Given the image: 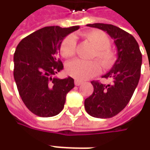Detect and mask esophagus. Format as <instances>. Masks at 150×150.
Masks as SVG:
<instances>
[{
	"mask_svg": "<svg viewBox=\"0 0 150 150\" xmlns=\"http://www.w3.org/2000/svg\"><path fill=\"white\" fill-rule=\"evenodd\" d=\"M74 83H75V85H76V86H80L81 84L83 83V82H82V81H79V80H77V79H76V80H75V82H74Z\"/></svg>",
	"mask_w": 150,
	"mask_h": 150,
	"instance_id": "esophagus-1",
	"label": "esophagus"
}]
</instances>
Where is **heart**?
<instances>
[{
  "label": "heart",
  "instance_id": "1",
  "mask_svg": "<svg viewBox=\"0 0 150 150\" xmlns=\"http://www.w3.org/2000/svg\"><path fill=\"white\" fill-rule=\"evenodd\" d=\"M85 39L91 42L95 48L93 57H96L104 67L112 66L115 61V55L110 48V40L99 30H93L83 34ZM76 39L69 35L64 38L60 45V53L64 58H70L76 52ZM67 73L77 80H86L98 74L100 66L97 61H83L76 59L69 62L66 66Z\"/></svg>",
  "mask_w": 150,
  "mask_h": 150
}]
</instances>
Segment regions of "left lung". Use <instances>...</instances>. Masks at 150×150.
<instances>
[{
    "instance_id": "1",
    "label": "left lung",
    "mask_w": 150,
    "mask_h": 150,
    "mask_svg": "<svg viewBox=\"0 0 150 150\" xmlns=\"http://www.w3.org/2000/svg\"><path fill=\"white\" fill-rule=\"evenodd\" d=\"M88 26L106 32L114 40L117 60L102 78H110V84L92 81L93 93L84 101L87 112L99 118H112L129 103L140 78L142 54L139 44L131 34L111 24L94 23Z\"/></svg>"
}]
</instances>
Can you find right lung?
<instances>
[{
  "label": "right lung",
  "instance_id": "add662e5",
  "mask_svg": "<svg viewBox=\"0 0 150 150\" xmlns=\"http://www.w3.org/2000/svg\"><path fill=\"white\" fill-rule=\"evenodd\" d=\"M79 26H46L23 38L14 53V78L21 100L39 117H52L63 109L67 93L74 88L71 77H54L63 69L60 45Z\"/></svg>",
  "mask_w": 150,
  "mask_h": 150
}]
</instances>
